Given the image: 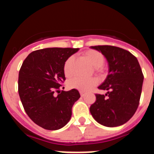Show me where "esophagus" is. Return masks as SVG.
<instances>
[{
    "mask_svg": "<svg viewBox=\"0 0 154 154\" xmlns=\"http://www.w3.org/2000/svg\"><path fill=\"white\" fill-rule=\"evenodd\" d=\"M80 95H81L82 97H83V96H85V92H82V91H80Z\"/></svg>",
    "mask_w": 154,
    "mask_h": 154,
    "instance_id": "esophagus-1",
    "label": "esophagus"
}]
</instances>
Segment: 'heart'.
<instances>
[{
    "label": "heart",
    "instance_id": "obj_1",
    "mask_svg": "<svg viewBox=\"0 0 154 154\" xmlns=\"http://www.w3.org/2000/svg\"><path fill=\"white\" fill-rule=\"evenodd\" d=\"M84 57L89 61V63L96 68L97 72H103V65L105 62L104 55L99 51L96 50H88L84 53ZM73 58L69 57L64 64V72L66 76H70L72 73V65ZM97 84V79L95 78L84 79L81 77H75L69 82V85L72 89H75L78 90L86 92L92 89V87Z\"/></svg>",
    "mask_w": 154,
    "mask_h": 154
}]
</instances>
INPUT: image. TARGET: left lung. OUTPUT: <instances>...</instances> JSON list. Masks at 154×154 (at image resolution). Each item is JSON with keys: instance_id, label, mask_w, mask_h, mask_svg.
Instances as JSON below:
<instances>
[{"instance_id": "8db88e82", "label": "left lung", "mask_w": 154, "mask_h": 154, "mask_svg": "<svg viewBox=\"0 0 154 154\" xmlns=\"http://www.w3.org/2000/svg\"><path fill=\"white\" fill-rule=\"evenodd\" d=\"M106 58L109 73L98 88L108 91L96 94L90 112L96 122L115 127L130 120L138 108L142 92L143 75L137 58L130 51L111 45L91 46Z\"/></svg>"}]
</instances>
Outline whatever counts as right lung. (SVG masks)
Listing matches in <instances>:
<instances>
[{
    "label": "right lung",
    "instance_id": "1",
    "mask_svg": "<svg viewBox=\"0 0 154 154\" xmlns=\"http://www.w3.org/2000/svg\"><path fill=\"white\" fill-rule=\"evenodd\" d=\"M78 51L71 48L34 51L19 71L18 93L23 107L30 119L45 130H59L67 124L72 106L80 98L76 89L61 92L59 89L65 80L64 64Z\"/></svg>",
    "mask_w": 154,
    "mask_h": 154
}]
</instances>
